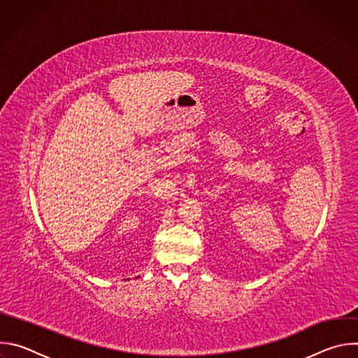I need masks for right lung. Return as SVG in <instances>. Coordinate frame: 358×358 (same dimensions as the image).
Here are the masks:
<instances>
[{"label": "right lung", "instance_id": "1", "mask_svg": "<svg viewBox=\"0 0 358 358\" xmlns=\"http://www.w3.org/2000/svg\"><path fill=\"white\" fill-rule=\"evenodd\" d=\"M137 278H138V276H137Z\"/></svg>", "mask_w": 358, "mask_h": 358}]
</instances>
